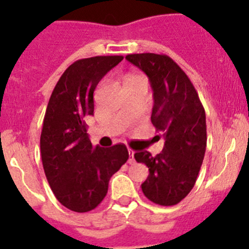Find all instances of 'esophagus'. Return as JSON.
Returning <instances> with one entry per match:
<instances>
[{
  "label": "esophagus",
  "mask_w": 249,
  "mask_h": 249,
  "mask_svg": "<svg viewBox=\"0 0 249 249\" xmlns=\"http://www.w3.org/2000/svg\"><path fill=\"white\" fill-rule=\"evenodd\" d=\"M135 160H134V151L131 149H129V163H134Z\"/></svg>",
  "instance_id": "34e87169"
}]
</instances>
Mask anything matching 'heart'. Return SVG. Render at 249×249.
<instances>
[{
  "label": "heart",
  "instance_id": "1",
  "mask_svg": "<svg viewBox=\"0 0 249 249\" xmlns=\"http://www.w3.org/2000/svg\"><path fill=\"white\" fill-rule=\"evenodd\" d=\"M130 78H136V77H129V79H130Z\"/></svg>",
  "mask_w": 249,
  "mask_h": 249
}]
</instances>
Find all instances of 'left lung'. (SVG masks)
I'll use <instances>...</instances> for the list:
<instances>
[{
	"label": "left lung",
	"instance_id": "1",
	"mask_svg": "<svg viewBox=\"0 0 249 249\" xmlns=\"http://www.w3.org/2000/svg\"><path fill=\"white\" fill-rule=\"evenodd\" d=\"M125 58L149 77L154 91L151 123L165 139L156 156L149 151L134 154L149 167L141 190L154 203L178 205L195 186L205 158V109L190 78L169 55L140 53Z\"/></svg>",
	"mask_w": 249,
	"mask_h": 249
}]
</instances>
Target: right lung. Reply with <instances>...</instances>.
Returning a JSON list of instances; mask_svg holds the SVG:
<instances>
[{
	"label": "right lung",
	"instance_id": "obj_1",
	"mask_svg": "<svg viewBox=\"0 0 249 249\" xmlns=\"http://www.w3.org/2000/svg\"><path fill=\"white\" fill-rule=\"evenodd\" d=\"M123 55L84 58L68 67L47 105L41 134L44 174L64 207L88 212L107 196L110 178L129 159L124 144L91 145L86 118L94 114L93 94L98 83Z\"/></svg>",
	"mask_w": 249,
	"mask_h": 249
}]
</instances>
